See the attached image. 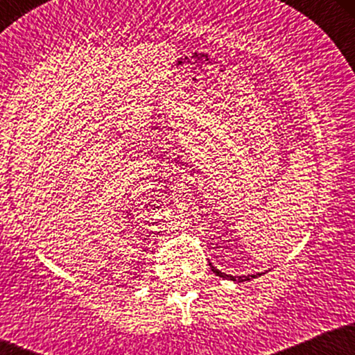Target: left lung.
Listing matches in <instances>:
<instances>
[{
  "label": "left lung",
  "mask_w": 355,
  "mask_h": 355,
  "mask_svg": "<svg viewBox=\"0 0 355 355\" xmlns=\"http://www.w3.org/2000/svg\"><path fill=\"white\" fill-rule=\"evenodd\" d=\"M210 268L214 270V274H217L218 277H222V279H229V280H234V282H245V280H252L255 279V277H259L260 274H255V275H242V277H234V275H227L223 274V272H220L218 268H215L214 266L210 263Z\"/></svg>",
  "instance_id": "obj_1"
}]
</instances>
